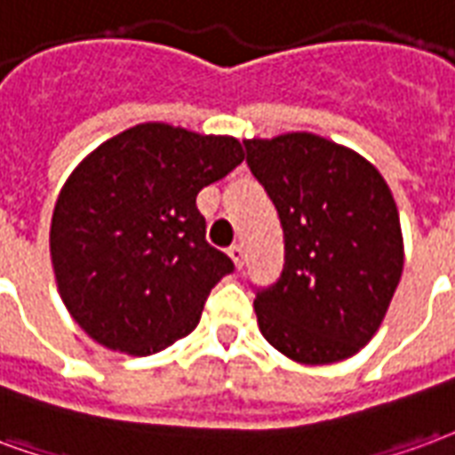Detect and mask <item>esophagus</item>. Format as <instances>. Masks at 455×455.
<instances>
[{
  "instance_id": "1",
  "label": "esophagus",
  "mask_w": 455,
  "mask_h": 455,
  "mask_svg": "<svg viewBox=\"0 0 455 455\" xmlns=\"http://www.w3.org/2000/svg\"><path fill=\"white\" fill-rule=\"evenodd\" d=\"M228 257H230L235 267L242 268V264H244V250H242L240 244H232L230 250H228Z\"/></svg>"
}]
</instances>
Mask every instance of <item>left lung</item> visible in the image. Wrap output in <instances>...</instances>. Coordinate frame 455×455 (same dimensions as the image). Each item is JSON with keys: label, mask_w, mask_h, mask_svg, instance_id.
I'll list each match as a JSON object with an SVG mask.
<instances>
[{"label": "left lung", "mask_w": 455, "mask_h": 455, "mask_svg": "<svg viewBox=\"0 0 455 455\" xmlns=\"http://www.w3.org/2000/svg\"><path fill=\"white\" fill-rule=\"evenodd\" d=\"M244 145L286 242L281 278L254 300L261 334L305 366L349 359L373 339L403 276L393 191L359 152L315 132Z\"/></svg>", "instance_id": "left-lung-1"}]
</instances>
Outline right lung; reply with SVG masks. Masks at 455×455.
<instances>
[{"label":"right lung","instance_id":"add662e5","mask_svg":"<svg viewBox=\"0 0 455 455\" xmlns=\"http://www.w3.org/2000/svg\"><path fill=\"white\" fill-rule=\"evenodd\" d=\"M242 159L232 135L140 123L72 169L52 211L51 261L62 303L92 339L150 356L194 332L211 288L232 271L205 242L196 196Z\"/></svg>","mask_w":455,"mask_h":455}]
</instances>
